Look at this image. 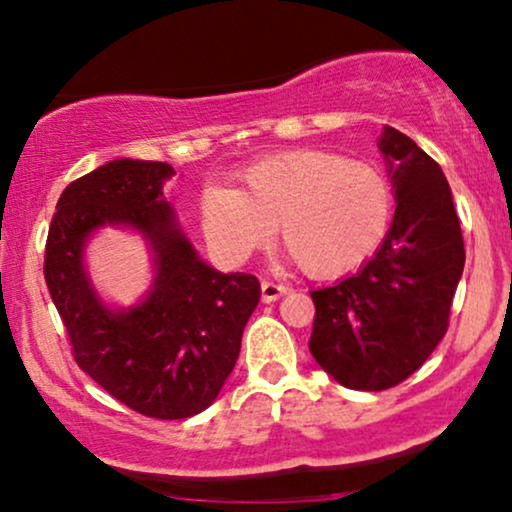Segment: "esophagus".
Masks as SVG:
<instances>
[{"label": "esophagus", "mask_w": 512, "mask_h": 512, "mask_svg": "<svg viewBox=\"0 0 512 512\" xmlns=\"http://www.w3.org/2000/svg\"><path fill=\"white\" fill-rule=\"evenodd\" d=\"M286 291H288V288L281 286V283L262 281V300H264V303H274V300H279Z\"/></svg>", "instance_id": "34e87169"}]
</instances>
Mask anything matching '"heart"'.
Masks as SVG:
<instances>
[{
    "instance_id": "b5f03b06",
    "label": "heart",
    "mask_w": 512,
    "mask_h": 512,
    "mask_svg": "<svg viewBox=\"0 0 512 512\" xmlns=\"http://www.w3.org/2000/svg\"><path fill=\"white\" fill-rule=\"evenodd\" d=\"M393 219L389 176L367 159L293 150L262 159L240 188L207 186L200 224L219 255L245 260L281 224V243L305 274L338 279L360 269L384 243Z\"/></svg>"
}]
</instances>
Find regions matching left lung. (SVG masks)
<instances>
[{
    "mask_svg": "<svg viewBox=\"0 0 512 512\" xmlns=\"http://www.w3.org/2000/svg\"><path fill=\"white\" fill-rule=\"evenodd\" d=\"M396 214L389 236L360 272L312 291L310 353L338 384L386 391L424 365L448 331L465 243L441 166L408 135L386 126Z\"/></svg>",
    "mask_w": 512,
    "mask_h": 512,
    "instance_id": "left-lung-1",
    "label": "left lung"
}]
</instances>
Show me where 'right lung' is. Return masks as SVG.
<instances>
[{"instance_id": "add662e5", "label": "right lung", "mask_w": 512, "mask_h": 512, "mask_svg": "<svg viewBox=\"0 0 512 512\" xmlns=\"http://www.w3.org/2000/svg\"><path fill=\"white\" fill-rule=\"evenodd\" d=\"M174 174L164 162L116 159L76 178L59 197L45 245V281L76 365L155 420H183L214 403L260 300L257 276L219 274L176 229L162 195ZM102 223L135 225L156 248V288L128 313L102 308L79 264L84 238Z\"/></svg>"}]
</instances>
